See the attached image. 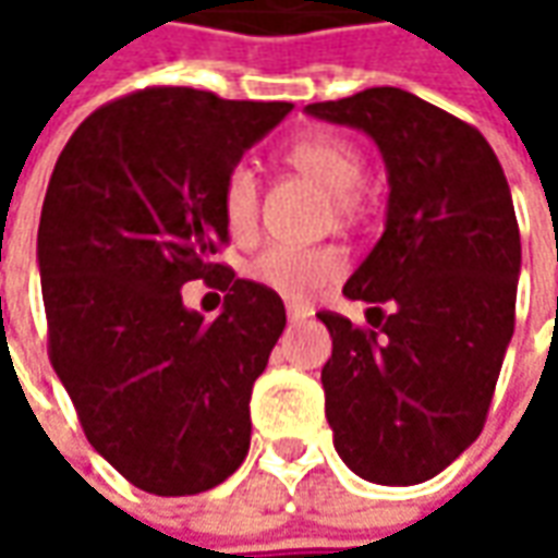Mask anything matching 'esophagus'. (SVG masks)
<instances>
[{"label": "esophagus", "instance_id": "obj_1", "mask_svg": "<svg viewBox=\"0 0 558 558\" xmlns=\"http://www.w3.org/2000/svg\"><path fill=\"white\" fill-rule=\"evenodd\" d=\"M311 316V311H304V307H294V304H289V323H301V319H307Z\"/></svg>", "mask_w": 558, "mask_h": 558}]
</instances>
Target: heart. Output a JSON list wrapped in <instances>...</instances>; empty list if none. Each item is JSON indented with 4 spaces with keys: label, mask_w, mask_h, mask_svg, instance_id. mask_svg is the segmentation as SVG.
I'll use <instances>...</instances> for the list:
<instances>
[{
    "label": "heart",
    "mask_w": 558,
    "mask_h": 558,
    "mask_svg": "<svg viewBox=\"0 0 558 558\" xmlns=\"http://www.w3.org/2000/svg\"><path fill=\"white\" fill-rule=\"evenodd\" d=\"M286 158L294 170L311 177L332 195L335 214H348L356 204V189L363 183V158L354 145L338 136H311L291 145ZM220 210L232 239H251L260 214V185L247 163H232L220 185ZM348 269V257L335 245L264 247L251 264L247 279L272 294L304 304L313 294L329 289Z\"/></svg>",
    "instance_id": "1"
}]
</instances>
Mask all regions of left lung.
<instances>
[{
    "label": "left lung",
    "instance_id": "1",
    "mask_svg": "<svg viewBox=\"0 0 558 558\" xmlns=\"http://www.w3.org/2000/svg\"><path fill=\"white\" fill-rule=\"evenodd\" d=\"M307 111L373 136L391 185L385 232L344 286L373 304L369 326L319 313L335 450L366 482H428L482 435L515 329L509 183L472 123L413 93L375 86Z\"/></svg>",
    "mask_w": 558,
    "mask_h": 558
}]
</instances>
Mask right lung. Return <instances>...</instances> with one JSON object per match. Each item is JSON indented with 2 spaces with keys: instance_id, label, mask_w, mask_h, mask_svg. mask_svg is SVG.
I'll use <instances>...</instances> for the list:
<instances>
[{
  "instance_id": "1",
  "label": "right lung",
  "mask_w": 558,
  "mask_h": 558,
  "mask_svg": "<svg viewBox=\"0 0 558 558\" xmlns=\"http://www.w3.org/2000/svg\"><path fill=\"white\" fill-rule=\"evenodd\" d=\"M289 111L148 86L93 111L54 163L36 235L49 360L89 444L148 494H202L247 457L286 304L214 260L220 185ZM192 278L227 291L214 324L182 307Z\"/></svg>"
}]
</instances>
